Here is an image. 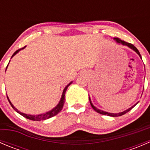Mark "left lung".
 I'll return each mask as SVG.
<instances>
[{
    "instance_id": "obj_1",
    "label": "left lung",
    "mask_w": 150,
    "mask_h": 150,
    "mask_svg": "<svg viewBox=\"0 0 150 150\" xmlns=\"http://www.w3.org/2000/svg\"><path fill=\"white\" fill-rule=\"evenodd\" d=\"M114 40H115V41H116V43H118V44H121V45H122V46H128V48H131V49L134 50V51H135V52L137 53V54H138L139 56V57H140V58L142 59V57H141V54H140L139 51V50L137 49V48H136V47L134 46V45H133V44H131V43H127V42L124 41V40H120V38H114ZM89 101H90V104H91V107H92V108H93V110H94L96 112L99 113V114L104 115L110 116V117H118V116H121V115H122L125 114V113H127V112H129L130 110H131V109H132V108H134V107H135V106L137 105V104H138V102H137V103H136L135 104H134V105H133L132 107H130V108L127 109V110H125V111H122V112H118V113H111V112H105V111H103V110H99V109L96 108V107H95V106H93V104H92V102H91V100L90 97H89Z\"/></svg>"
}]
</instances>
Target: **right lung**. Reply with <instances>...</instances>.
<instances>
[{"label":"right lung","instance_id":"1","mask_svg":"<svg viewBox=\"0 0 150 150\" xmlns=\"http://www.w3.org/2000/svg\"><path fill=\"white\" fill-rule=\"evenodd\" d=\"M26 47V46H25ZM25 47H24V48H20V49L17 50V51H15L14 53H13V54L12 55L11 58L13 57V56L16 55V54H17L18 52H19V51H21V50L24 49V48H25ZM9 64V63H8ZM8 65L6 67V69L7 67H8ZM72 83V81H71L70 83H69V84L67 85V86H66L65 88H64V90H63V92H62V96H61V99H60V101L59 102L58 104H57V106H56L54 108H53L51 110H49V111L46 112L45 113H43V114H39V115H29V114H25V113H23L22 112L19 111V110H17V109L16 108V107H14V106L12 104L11 102V101L9 100V99H8V96H7V98H8V102H9V103L11 105L12 108H13V110H15L16 112H17L19 114H20L21 115H22L23 117H26V118L29 119V120H35V121H40V120H46V119H48V118H51V117H54V116H55L56 115L58 114L59 112L60 111H61L62 110L63 108V106H64V96H65V93H66V91L67 89L68 86H69L71 83Z\"/></svg>","mask_w":150,"mask_h":150}]
</instances>
